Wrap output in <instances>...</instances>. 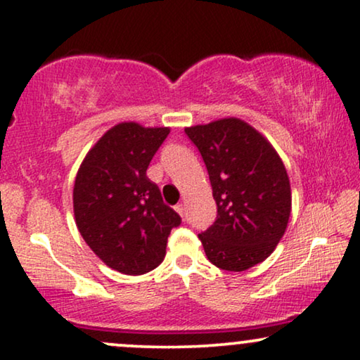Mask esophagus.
I'll return each instance as SVG.
<instances>
[{"instance_id":"34e87169","label":"esophagus","mask_w":360,"mask_h":360,"mask_svg":"<svg viewBox=\"0 0 360 360\" xmlns=\"http://www.w3.org/2000/svg\"><path fill=\"white\" fill-rule=\"evenodd\" d=\"M175 211L181 216V218H184V216H185V205L184 203H179V205L175 206Z\"/></svg>"}]
</instances>
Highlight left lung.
I'll list each match as a JSON object with an SVG mask.
<instances>
[{
	"mask_svg": "<svg viewBox=\"0 0 360 360\" xmlns=\"http://www.w3.org/2000/svg\"><path fill=\"white\" fill-rule=\"evenodd\" d=\"M208 169L218 205L214 224L198 238L216 267L244 272L264 262L287 231L290 179L267 137L239 117L185 127Z\"/></svg>",
	"mask_w": 360,
	"mask_h": 360,
	"instance_id": "obj_1",
	"label": "left lung"
}]
</instances>
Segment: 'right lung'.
<instances>
[{
    "instance_id": "right-lung-1",
    "label": "right lung",
    "mask_w": 360,
    "mask_h": 360,
    "mask_svg": "<svg viewBox=\"0 0 360 360\" xmlns=\"http://www.w3.org/2000/svg\"><path fill=\"white\" fill-rule=\"evenodd\" d=\"M170 127L117 122L86 152L73 185L77 228L108 267L142 275L165 257L180 216L146 175Z\"/></svg>"
}]
</instances>
